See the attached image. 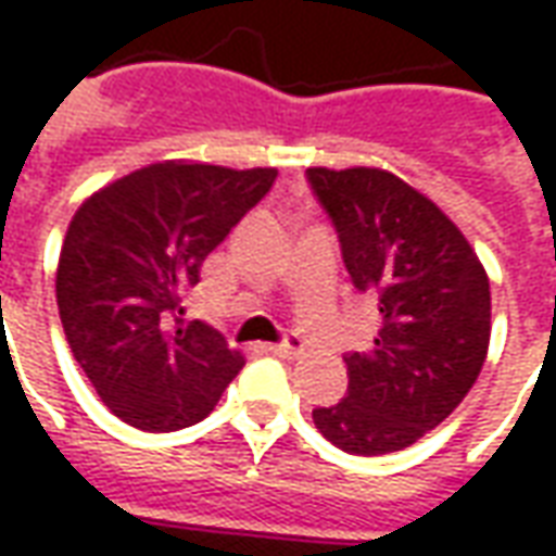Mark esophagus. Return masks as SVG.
Returning a JSON list of instances; mask_svg holds the SVG:
<instances>
[{"label":"esophagus","instance_id":"34e87169","mask_svg":"<svg viewBox=\"0 0 556 556\" xmlns=\"http://www.w3.org/2000/svg\"><path fill=\"white\" fill-rule=\"evenodd\" d=\"M267 351H274L277 357H289V361H294V357H301L303 354V342L298 337L286 339V342H279V345H267Z\"/></svg>","mask_w":556,"mask_h":556}]
</instances>
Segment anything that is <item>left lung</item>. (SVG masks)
<instances>
[{
	"label": "left lung",
	"instance_id": "1",
	"mask_svg": "<svg viewBox=\"0 0 556 556\" xmlns=\"http://www.w3.org/2000/svg\"><path fill=\"white\" fill-rule=\"evenodd\" d=\"M306 178L381 313L375 349L345 357L349 396L315 408V429L351 455L396 453L441 426L482 372L489 274L453 219L393 172L313 166Z\"/></svg>",
	"mask_w": 556,
	"mask_h": 556
}]
</instances>
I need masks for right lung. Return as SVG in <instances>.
Instances as JSON below:
<instances>
[{"label":"right lung","instance_id":"right-lung-1","mask_svg":"<svg viewBox=\"0 0 556 556\" xmlns=\"http://www.w3.org/2000/svg\"><path fill=\"white\" fill-rule=\"evenodd\" d=\"M274 178V166L160 160L77 207L55 267L59 318L94 393L134 429L193 426L241 372V351L175 313L207 253Z\"/></svg>","mask_w":556,"mask_h":556}]
</instances>
